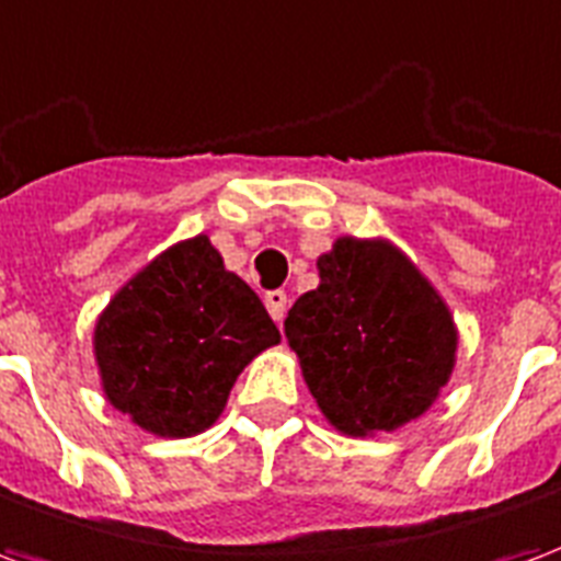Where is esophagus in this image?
I'll list each match as a JSON object with an SVG mask.
<instances>
[{"mask_svg":"<svg viewBox=\"0 0 561 561\" xmlns=\"http://www.w3.org/2000/svg\"><path fill=\"white\" fill-rule=\"evenodd\" d=\"M264 306L273 316V321H282L285 318V309H288V294L285 291H267L264 294Z\"/></svg>","mask_w":561,"mask_h":561,"instance_id":"34e87169","label":"esophagus"}]
</instances>
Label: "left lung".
Here are the masks:
<instances>
[{"label":"left lung","instance_id":"obj_1","mask_svg":"<svg viewBox=\"0 0 561 561\" xmlns=\"http://www.w3.org/2000/svg\"><path fill=\"white\" fill-rule=\"evenodd\" d=\"M285 336L318 409L345 435L421 417L457 364V324L433 282L390 240L340 237L318 257Z\"/></svg>","mask_w":561,"mask_h":561}]
</instances>
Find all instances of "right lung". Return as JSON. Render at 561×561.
Segmentation results:
<instances>
[{
	"instance_id": "right-lung-1",
	"label": "right lung",
	"mask_w": 561,
	"mask_h": 561,
	"mask_svg": "<svg viewBox=\"0 0 561 561\" xmlns=\"http://www.w3.org/2000/svg\"><path fill=\"white\" fill-rule=\"evenodd\" d=\"M276 342L257 294L197 233L111 297L92 348L116 412L159 438H188L219 421L237 376Z\"/></svg>"
}]
</instances>
